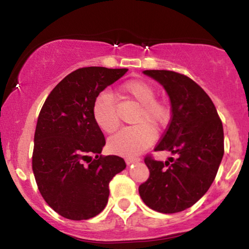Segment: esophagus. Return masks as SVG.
<instances>
[{"instance_id":"34e87169","label":"esophagus","mask_w":249,"mask_h":249,"mask_svg":"<svg viewBox=\"0 0 249 249\" xmlns=\"http://www.w3.org/2000/svg\"><path fill=\"white\" fill-rule=\"evenodd\" d=\"M125 162H126L127 165H130V164H133V163L140 162V159H126L125 160Z\"/></svg>"}]
</instances>
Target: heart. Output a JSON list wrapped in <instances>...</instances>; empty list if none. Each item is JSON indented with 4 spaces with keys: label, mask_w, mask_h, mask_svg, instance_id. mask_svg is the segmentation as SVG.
Masks as SVG:
<instances>
[{
    "label": "heart",
    "mask_w": 249,
    "mask_h": 249,
    "mask_svg": "<svg viewBox=\"0 0 249 249\" xmlns=\"http://www.w3.org/2000/svg\"><path fill=\"white\" fill-rule=\"evenodd\" d=\"M123 92L139 106L134 122L141 123L134 126L123 128L110 138L109 147L112 152L123 156L133 157L142 153L152 144L154 130H159L169 118V109L163 102L156 101V90L144 80L127 81ZM93 117L106 133H112L119 126V118L112 96L108 92L99 94L93 105Z\"/></svg>",
    "instance_id": "obj_1"
}]
</instances>
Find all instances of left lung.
Masks as SVG:
<instances>
[{"label":"left lung","instance_id":"1","mask_svg":"<svg viewBox=\"0 0 249 249\" xmlns=\"http://www.w3.org/2000/svg\"><path fill=\"white\" fill-rule=\"evenodd\" d=\"M160 83L171 103V121L155 150L176 155L163 163L146 157L149 178L139 186L146 206L175 213L197 202L215 179L223 155L224 132L212 99L186 75L168 70H146Z\"/></svg>","mask_w":249,"mask_h":249}]
</instances>
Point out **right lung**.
Listing matches in <instances>:
<instances>
[{
	"instance_id": "add662e5",
	"label": "right lung",
	"mask_w": 249,
	"mask_h": 249,
	"mask_svg": "<svg viewBox=\"0 0 249 249\" xmlns=\"http://www.w3.org/2000/svg\"><path fill=\"white\" fill-rule=\"evenodd\" d=\"M126 72L78 69L43 103L34 134L33 174L46 202L65 218L83 221L99 215L108 203L110 180L126 168L122 157L101 155L106 139L93 117L97 95Z\"/></svg>"
}]
</instances>
